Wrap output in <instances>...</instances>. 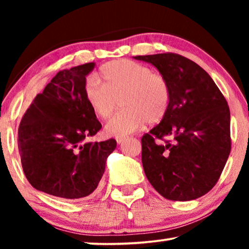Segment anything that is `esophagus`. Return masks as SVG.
<instances>
[{"mask_svg":"<svg viewBox=\"0 0 249 249\" xmlns=\"http://www.w3.org/2000/svg\"><path fill=\"white\" fill-rule=\"evenodd\" d=\"M124 139H125V136H119V137L115 138V141H117L118 144H121V142H124Z\"/></svg>","mask_w":249,"mask_h":249,"instance_id":"1","label":"esophagus"}]
</instances>
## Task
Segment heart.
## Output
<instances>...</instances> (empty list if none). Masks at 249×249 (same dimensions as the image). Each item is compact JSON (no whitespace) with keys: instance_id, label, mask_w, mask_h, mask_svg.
<instances>
[{"instance_id":"1","label":"heart","mask_w":249,"mask_h":249,"mask_svg":"<svg viewBox=\"0 0 249 249\" xmlns=\"http://www.w3.org/2000/svg\"><path fill=\"white\" fill-rule=\"evenodd\" d=\"M88 80L84 96L95 117L107 120L120 102L122 110L105 125L108 136H125L146 124H156L169 111L171 90L162 74L131 60H114Z\"/></svg>"}]
</instances>
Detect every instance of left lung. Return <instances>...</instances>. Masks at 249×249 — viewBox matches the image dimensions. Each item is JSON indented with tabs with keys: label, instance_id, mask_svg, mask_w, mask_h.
Segmentation results:
<instances>
[{
	"label": "left lung",
	"instance_id": "8db88e82",
	"mask_svg": "<svg viewBox=\"0 0 249 249\" xmlns=\"http://www.w3.org/2000/svg\"><path fill=\"white\" fill-rule=\"evenodd\" d=\"M134 59L153 64L171 90L165 118L142 137L145 175L166 199L198 198L215 186L230 154L226 98L210 74L185 56L162 53Z\"/></svg>",
	"mask_w": 249,
	"mask_h": 249
}]
</instances>
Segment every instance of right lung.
I'll list each match as a JSON object with an SVG mask.
<instances>
[{"mask_svg":"<svg viewBox=\"0 0 249 249\" xmlns=\"http://www.w3.org/2000/svg\"><path fill=\"white\" fill-rule=\"evenodd\" d=\"M95 63L59 71L34 98L18 129L23 172L34 188L67 199L89 196L103 177L115 139L88 142L102 128L84 96Z\"/></svg>","mask_w":249,"mask_h":249,"instance_id":"right-lung-1","label":"right lung"}]
</instances>
